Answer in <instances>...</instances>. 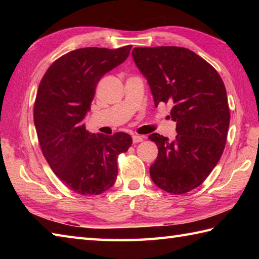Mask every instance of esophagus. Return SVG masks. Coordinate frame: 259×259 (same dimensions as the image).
Returning a JSON list of instances; mask_svg holds the SVG:
<instances>
[{"mask_svg": "<svg viewBox=\"0 0 259 259\" xmlns=\"http://www.w3.org/2000/svg\"><path fill=\"white\" fill-rule=\"evenodd\" d=\"M133 141H134V144H138V142L144 141V137L135 135V136H133Z\"/></svg>", "mask_w": 259, "mask_h": 259, "instance_id": "34e87169", "label": "esophagus"}]
</instances>
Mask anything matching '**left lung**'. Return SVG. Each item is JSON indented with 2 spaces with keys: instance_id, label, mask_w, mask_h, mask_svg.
Listing matches in <instances>:
<instances>
[{
  "instance_id": "obj_1",
  "label": "left lung",
  "mask_w": 259,
  "mask_h": 259,
  "mask_svg": "<svg viewBox=\"0 0 259 259\" xmlns=\"http://www.w3.org/2000/svg\"><path fill=\"white\" fill-rule=\"evenodd\" d=\"M133 58L155 106L169 103L177 123L172 141L149 136L158 147L150 177L164 191L186 194L205 181L224 152L230 121L226 88L210 64L186 48H135Z\"/></svg>"
}]
</instances>
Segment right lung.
I'll return each instance as SVG.
<instances>
[{
  "mask_svg": "<svg viewBox=\"0 0 259 259\" xmlns=\"http://www.w3.org/2000/svg\"><path fill=\"white\" fill-rule=\"evenodd\" d=\"M133 46L115 50L82 48L56 60L38 85L34 124L43 156L57 177L80 195H100L113 186L117 159L128 151V134H90L84 118L102 76L125 61Z\"/></svg>",
  "mask_w": 259,
  "mask_h": 259,
  "instance_id": "add662e5",
  "label": "right lung"
}]
</instances>
